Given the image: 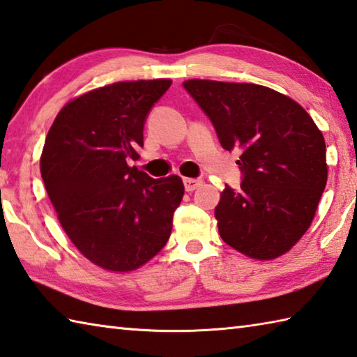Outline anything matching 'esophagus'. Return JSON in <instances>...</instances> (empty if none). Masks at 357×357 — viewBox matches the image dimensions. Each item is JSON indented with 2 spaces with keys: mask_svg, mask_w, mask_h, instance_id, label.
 <instances>
[{
  "mask_svg": "<svg viewBox=\"0 0 357 357\" xmlns=\"http://www.w3.org/2000/svg\"><path fill=\"white\" fill-rule=\"evenodd\" d=\"M183 185L186 191H194L202 185L200 178H183Z\"/></svg>",
  "mask_w": 357,
  "mask_h": 357,
  "instance_id": "34e87169",
  "label": "esophagus"
}]
</instances>
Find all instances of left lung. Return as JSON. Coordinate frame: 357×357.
<instances>
[{"label": "left lung", "instance_id": "1", "mask_svg": "<svg viewBox=\"0 0 357 357\" xmlns=\"http://www.w3.org/2000/svg\"><path fill=\"white\" fill-rule=\"evenodd\" d=\"M183 86L220 146L241 151V188L225 185L214 210L220 238L255 259L286 253L311 225L325 191L321 132L303 107L267 86L200 79Z\"/></svg>", "mask_w": 357, "mask_h": 357}]
</instances>
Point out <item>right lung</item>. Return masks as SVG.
<instances>
[{
  "label": "right lung",
  "instance_id": "right-lung-1",
  "mask_svg": "<svg viewBox=\"0 0 357 357\" xmlns=\"http://www.w3.org/2000/svg\"><path fill=\"white\" fill-rule=\"evenodd\" d=\"M171 84L137 80L85 93L60 110L46 137L40 171L60 225L107 271L138 268L171 236L183 181L129 166L139 158L152 107Z\"/></svg>",
  "mask_w": 357,
  "mask_h": 357
}]
</instances>
